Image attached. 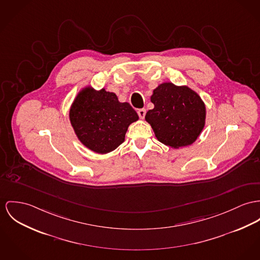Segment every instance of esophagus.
Here are the masks:
<instances>
[{
  "instance_id": "34e87169",
  "label": "esophagus",
  "mask_w": 260,
  "mask_h": 260,
  "mask_svg": "<svg viewBox=\"0 0 260 260\" xmlns=\"http://www.w3.org/2000/svg\"><path fill=\"white\" fill-rule=\"evenodd\" d=\"M145 114H146L145 109H140V110L138 111V115H139V117H140V119H144Z\"/></svg>"
}]
</instances>
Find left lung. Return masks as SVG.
Segmentation results:
<instances>
[{
  "instance_id": "left-lung-1",
  "label": "left lung",
  "mask_w": 260,
  "mask_h": 260,
  "mask_svg": "<svg viewBox=\"0 0 260 260\" xmlns=\"http://www.w3.org/2000/svg\"><path fill=\"white\" fill-rule=\"evenodd\" d=\"M154 108L145 115L155 137L178 148L192 144L205 125L206 108L199 95L188 87L163 83L150 98Z\"/></svg>"
}]
</instances>
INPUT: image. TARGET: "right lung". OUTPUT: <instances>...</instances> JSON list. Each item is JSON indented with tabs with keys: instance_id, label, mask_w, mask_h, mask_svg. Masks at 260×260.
Masks as SVG:
<instances>
[{
	"instance_id": "1",
	"label": "right lung",
	"mask_w": 260,
	"mask_h": 260,
	"mask_svg": "<svg viewBox=\"0 0 260 260\" xmlns=\"http://www.w3.org/2000/svg\"><path fill=\"white\" fill-rule=\"evenodd\" d=\"M70 121L81 142L97 153H108L120 145L128 125L139 120L128 103H120L105 89L81 91L70 109Z\"/></svg>"
}]
</instances>
